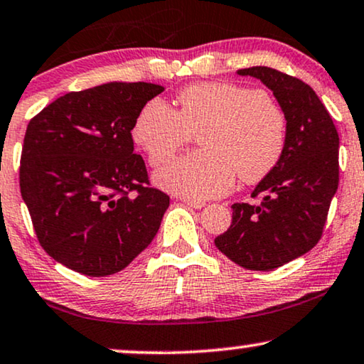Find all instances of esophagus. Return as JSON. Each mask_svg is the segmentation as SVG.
<instances>
[{"mask_svg": "<svg viewBox=\"0 0 364 364\" xmlns=\"http://www.w3.org/2000/svg\"><path fill=\"white\" fill-rule=\"evenodd\" d=\"M183 202H186L187 205L193 207V209H202V207H205V202H202V200H196V199H183Z\"/></svg>", "mask_w": 364, "mask_h": 364, "instance_id": "1", "label": "esophagus"}]
</instances>
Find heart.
<instances>
[{
    "instance_id": "1",
    "label": "heart",
    "mask_w": 364,
    "mask_h": 364,
    "mask_svg": "<svg viewBox=\"0 0 364 364\" xmlns=\"http://www.w3.org/2000/svg\"><path fill=\"white\" fill-rule=\"evenodd\" d=\"M178 112L164 100H150L132 127L135 144L152 167L173 159L200 134V152L165 167L155 181L187 199L219 197L235 177L257 183L271 176L286 150L287 119L261 90L225 82L196 83L178 93Z\"/></svg>"
}]
</instances>
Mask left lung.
Here are the masks:
<instances>
[{
	"mask_svg": "<svg viewBox=\"0 0 364 364\" xmlns=\"http://www.w3.org/2000/svg\"><path fill=\"white\" fill-rule=\"evenodd\" d=\"M237 73L272 90L286 113L287 141L274 172L254 188L251 197L261 196V204H234L232 224L214 242L240 267L272 271L311 251L323 235L339 183V136L303 80L267 67Z\"/></svg>",
	"mask_w": 364,
	"mask_h": 364,
	"instance_id": "left-lung-1",
	"label": "left lung"
}]
</instances>
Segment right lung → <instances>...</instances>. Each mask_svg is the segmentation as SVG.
Wrapping results in <instances>:
<instances>
[{
	"instance_id": "1",
	"label": "right lung",
	"mask_w": 364,
	"mask_h": 364,
	"mask_svg": "<svg viewBox=\"0 0 364 364\" xmlns=\"http://www.w3.org/2000/svg\"><path fill=\"white\" fill-rule=\"evenodd\" d=\"M162 92L145 82L105 83L56 98L28 124L21 197L38 242L72 271L115 274L157 234L171 197L150 187L132 127Z\"/></svg>"
}]
</instances>
